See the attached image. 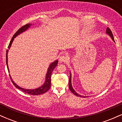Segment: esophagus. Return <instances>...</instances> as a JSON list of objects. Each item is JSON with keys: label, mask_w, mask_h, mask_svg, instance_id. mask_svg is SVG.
Segmentation results:
<instances>
[{"label": "esophagus", "mask_w": 122, "mask_h": 122, "mask_svg": "<svg viewBox=\"0 0 122 122\" xmlns=\"http://www.w3.org/2000/svg\"><path fill=\"white\" fill-rule=\"evenodd\" d=\"M59 60L61 62H66L68 61V57L66 56H62L60 57Z\"/></svg>", "instance_id": "esophagus-1"}]
</instances>
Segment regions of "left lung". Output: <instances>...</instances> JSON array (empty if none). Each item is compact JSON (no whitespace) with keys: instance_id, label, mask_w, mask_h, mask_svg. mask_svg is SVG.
<instances>
[{"instance_id":"obj_1","label":"left lung","mask_w":122,"mask_h":122,"mask_svg":"<svg viewBox=\"0 0 122 122\" xmlns=\"http://www.w3.org/2000/svg\"><path fill=\"white\" fill-rule=\"evenodd\" d=\"M106 34L108 35V36H110V37L111 38L112 40H113V41L115 42L114 37H113L112 33V31H111V30H110V29H109L108 27H107V30H106ZM71 78H72V76H71V73H70V77H69V88L70 90H71V91L72 92L74 95H75L76 96H79V97H86V96H82V95H79V93H77V92L75 91V89H74L73 88L72 85V83H71V81H72V80H71Z\"/></svg>"}]
</instances>
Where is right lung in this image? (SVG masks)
<instances>
[{"label": "right lung", "instance_id": "obj_1", "mask_svg": "<svg viewBox=\"0 0 122 122\" xmlns=\"http://www.w3.org/2000/svg\"><path fill=\"white\" fill-rule=\"evenodd\" d=\"M31 26V23H29V24H27L25 26H22V27L20 28V29L18 30L16 33H15V34L14 35L13 37H12L11 40L10 42L9 43V45H8V49L6 51V64H7V67L8 69V72H9V68H8V50H9L10 49L11 46V45L12 42H13L14 40L16 37H17L18 35H19L21 33H22L23 32H25V31H26L29 29L30 26ZM58 60H56L55 61L53 62L51 64H50L49 66L48 69H47V71L46 73V77H45V81L43 84L42 85V86H40L39 88H36V89H25V88H21L19 86L16 84L15 82L12 80V79L10 75V79L11 80V81L13 84L15 85V86L18 89H20V91H23V92L26 93H28L29 95H41L43 94V93H45L49 89H50V85H51V73H52L53 71L54 70V68L56 67V66L58 64Z\"/></svg>", "mask_w": 122, "mask_h": 122}]
</instances>
